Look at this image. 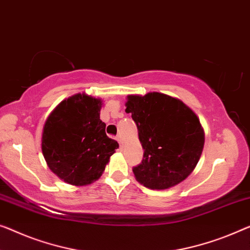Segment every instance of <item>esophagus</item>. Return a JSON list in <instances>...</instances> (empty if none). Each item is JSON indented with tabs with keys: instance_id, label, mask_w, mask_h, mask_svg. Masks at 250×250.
<instances>
[{
	"instance_id": "obj_1",
	"label": "esophagus",
	"mask_w": 250,
	"mask_h": 250,
	"mask_svg": "<svg viewBox=\"0 0 250 250\" xmlns=\"http://www.w3.org/2000/svg\"><path fill=\"white\" fill-rule=\"evenodd\" d=\"M116 140L118 141L119 146H123V143H124V142H123V137H122L121 135H117V136H116Z\"/></svg>"
}]
</instances>
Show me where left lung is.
Listing matches in <instances>:
<instances>
[{
	"mask_svg": "<svg viewBox=\"0 0 250 250\" xmlns=\"http://www.w3.org/2000/svg\"><path fill=\"white\" fill-rule=\"evenodd\" d=\"M144 150L142 162L133 167L137 182L152 189H166L186 179L197 165L204 132L196 115L182 101L164 93L128 96Z\"/></svg>",
	"mask_w": 250,
	"mask_h": 250,
	"instance_id": "obj_1",
	"label": "left lung"
}]
</instances>
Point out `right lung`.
<instances>
[{"label": "right lung", "mask_w": 250, "mask_h": 250, "mask_svg": "<svg viewBox=\"0 0 250 250\" xmlns=\"http://www.w3.org/2000/svg\"><path fill=\"white\" fill-rule=\"evenodd\" d=\"M100 108L99 99L78 93L63 100L45 123L42 154L50 170L71 185L98 179L119 146L107 136Z\"/></svg>", "instance_id": "add662e5"}]
</instances>
